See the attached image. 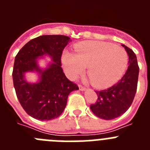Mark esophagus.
<instances>
[{
	"label": "esophagus",
	"mask_w": 150,
	"mask_h": 150,
	"mask_svg": "<svg viewBox=\"0 0 150 150\" xmlns=\"http://www.w3.org/2000/svg\"><path fill=\"white\" fill-rule=\"evenodd\" d=\"M79 88L80 91H85L86 90V88L84 86H81V85H79Z\"/></svg>",
	"instance_id": "34e87169"
}]
</instances>
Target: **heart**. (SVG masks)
Masks as SVG:
<instances>
[{"instance_id":"obj_1","label":"heart","mask_w":150,"mask_h":150,"mask_svg":"<svg viewBox=\"0 0 150 150\" xmlns=\"http://www.w3.org/2000/svg\"><path fill=\"white\" fill-rule=\"evenodd\" d=\"M62 62L67 76L75 79L87 73L96 88L111 86L122 76L128 63L126 51L102 41H86L75 46V54L64 52Z\"/></svg>"}]
</instances>
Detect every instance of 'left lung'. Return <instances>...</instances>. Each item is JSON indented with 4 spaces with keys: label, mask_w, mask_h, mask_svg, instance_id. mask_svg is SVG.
<instances>
[{
    "label": "left lung",
    "mask_w": 150,
    "mask_h": 150,
    "mask_svg": "<svg viewBox=\"0 0 150 150\" xmlns=\"http://www.w3.org/2000/svg\"><path fill=\"white\" fill-rule=\"evenodd\" d=\"M128 55V67L117 83L107 89L96 91L98 100L90 109L98 117L111 120L119 117L128 110L137 91L139 67L137 56L128 46L122 44Z\"/></svg>",
    "instance_id": "1"
}]
</instances>
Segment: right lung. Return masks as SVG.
I'll return each mask as SVG.
<instances>
[{"label":"right lung","instance_id":"add662e5","mask_svg":"<svg viewBox=\"0 0 150 150\" xmlns=\"http://www.w3.org/2000/svg\"><path fill=\"white\" fill-rule=\"evenodd\" d=\"M71 38L64 35H43L28 42L15 58L13 71V86L18 101L29 116L36 120H54L66 107L69 94L78 90L77 85L70 81L61 64L62 52ZM49 55L52 62L47 68L39 67L37 59ZM36 72L37 83L26 80L25 74Z\"/></svg>","mask_w":150,"mask_h":150}]
</instances>
